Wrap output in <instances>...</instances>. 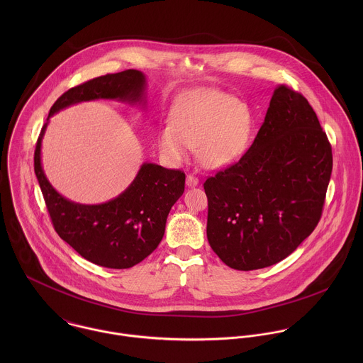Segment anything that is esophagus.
Returning <instances> with one entry per match:
<instances>
[{"mask_svg": "<svg viewBox=\"0 0 363 363\" xmlns=\"http://www.w3.org/2000/svg\"><path fill=\"white\" fill-rule=\"evenodd\" d=\"M186 184H187L189 187L197 186V184H199V177L194 176V174H187V177H186Z\"/></svg>", "mask_w": 363, "mask_h": 363, "instance_id": "esophagus-1", "label": "esophagus"}]
</instances>
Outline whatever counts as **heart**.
<instances>
[{
	"instance_id": "heart-1",
	"label": "heart",
	"mask_w": 363,
	"mask_h": 363,
	"mask_svg": "<svg viewBox=\"0 0 363 363\" xmlns=\"http://www.w3.org/2000/svg\"><path fill=\"white\" fill-rule=\"evenodd\" d=\"M174 123L159 130L157 144L163 155L180 162L197 147L199 160L209 169L235 163L245 154L252 134L249 107L228 94L199 91L174 107Z\"/></svg>"
}]
</instances>
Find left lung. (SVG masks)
I'll list each match as a JSON object with an SVG mask.
<instances>
[{"label":"left lung","mask_w":363,"mask_h":363,"mask_svg":"<svg viewBox=\"0 0 363 363\" xmlns=\"http://www.w3.org/2000/svg\"><path fill=\"white\" fill-rule=\"evenodd\" d=\"M331 170V145L313 107L278 85L247 152L204 183L209 246L239 271L286 259L317 226Z\"/></svg>","instance_id":"left-lung-1"}]
</instances>
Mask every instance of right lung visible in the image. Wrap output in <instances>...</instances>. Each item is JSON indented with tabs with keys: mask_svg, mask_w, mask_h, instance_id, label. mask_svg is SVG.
<instances>
[{
	"mask_svg": "<svg viewBox=\"0 0 363 363\" xmlns=\"http://www.w3.org/2000/svg\"><path fill=\"white\" fill-rule=\"evenodd\" d=\"M144 91L145 75L141 71L107 74L68 89L52 104L49 117L71 104L95 99L143 102ZM46 127L48 123L35 150V173L58 236L84 259L106 268H130L147 259L163 238L167 215L184 191L186 174L144 163L128 189L114 200L98 206L72 203L52 189L42 169Z\"/></svg>",
	"mask_w": 363,
	"mask_h": 363,
	"instance_id": "add662e5",
	"label": "right lung"
}]
</instances>
